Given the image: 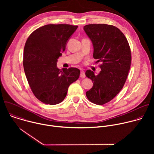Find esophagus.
I'll list each match as a JSON object with an SVG mask.
<instances>
[{"instance_id": "obj_1", "label": "esophagus", "mask_w": 154, "mask_h": 154, "mask_svg": "<svg viewBox=\"0 0 154 154\" xmlns=\"http://www.w3.org/2000/svg\"><path fill=\"white\" fill-rule=\"evenodd\" d=\"M80 77L81 78H85V72L83 71H82L80 72Z\"/></svg>"}]
</instances>
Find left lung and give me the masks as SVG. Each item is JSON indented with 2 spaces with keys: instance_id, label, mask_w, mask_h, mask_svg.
<instances>
[{
  "instance_id": "obj_1",
  "label": "left lung",
  "mask_w": 154,
  "mask_h": 154,
  "mask_svg": "<svg viewBox=\"0 0 154 154\" xmlns=\"http://www.w3.org/2000/svg\"><path fill=\"white\" fill-rule=\"evenodd\" d=\"M83 29L93 43L94 58L102 63L97 75L90 69L85 72L93 83L86 96L90 102L103 105L112 100L125 84L131 64L130 48L125 35L113 26L89 24Z\"/></svg>"
}]
</instances>
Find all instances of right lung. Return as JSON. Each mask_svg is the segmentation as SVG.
Instances as JSON below:
<instances>
[{
	"instance_id": "obj_1",
	"label": "right lung",
	"mask_w": 154,
	"mask_h": 154,
	"mask_svg": "<svg viewBox=\"0 0 154 154\" xmlns=\"http://www.w3.org/2000/svg\"><path fill=\"white\" fill-rule=\"evenodd\" d=\"M78 26L48 24L29 36L24 47L23 66L26 76L35 96L46 104L56 105L66 96L69 85L80 71L75 68L57 66L58 58Z\"/></svg>"
}]
</instances>
